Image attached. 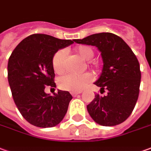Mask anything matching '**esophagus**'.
<instances>
[{"label": "esophagus", "mask_w": 151, "mask_h": 151, "mask_svg": "<svg viewBox=\"0 0 151 151\" xmlns=\"http://www.w3.org/2000/svg\"><path fill=\"white\" fill-rule=\"evenodd\" d=\"M80 93L81 92H71V95H72L73 97H75V96H78Z\"/></svg>", "instance_id": "esophagus-1"}]
</instances>
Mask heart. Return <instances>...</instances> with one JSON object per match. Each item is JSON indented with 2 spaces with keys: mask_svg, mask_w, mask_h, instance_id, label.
Returning <instances> with one entry per match:
<instances>
[{
  "mask_svg": "<svg viewBox=\"0 0 151 151\" xmlns=\"http://www.w3.org/2000/svg\"><path fill=\"white\" fill-rule=\"evenodd\" d=\"M75 51L85 60H90L93 57L94 52L91 48L88 46H81L77 47ZM65 58V51L59 50L55 52L52 58V67L55 73L61 74L64 72V62ZM92 79L90 73H86L80 75L66 74L59 79V86L62 90L69 91L73 92H79L86 87Z\"/></svg>",
  "mask_w": 151,
  "mask_h": 151,
  "instance_id": "heart-1",
  "label": "heart"
}]
</instances>
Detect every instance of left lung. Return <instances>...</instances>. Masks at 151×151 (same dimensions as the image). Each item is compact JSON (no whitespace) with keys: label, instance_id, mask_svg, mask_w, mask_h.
Returning a JSON list of instances; mask_svg holds the SVG:
<instances>
[{"label":"left lung","instance_id":"1","mask_svg":"<svg viewBox=\"0 0 151 151\" xmlns=\"http://www.w3.org/2000/svg\"><path fill=\"white\" fill-rule=\"evenodd\" d=\"M76 43L97 47L101 53L103 68L95 84L101 87V93L95 95L87 111L98 124L111 127L120 124L130 116L137 101L141 84V71L137 58L127 43L119 36L101 32Z\"/></svg>","mask_w":151,"mask_h":151}]
</instances>
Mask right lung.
Wrapping results in <instances>:
<instances>
[{
  "label": "right lung",
  "mask_w": 151,
  "mask_h": 151,
  "mask_svg": "<svg viewBox=\"0 0 151 151\" xmlns=\"http://www.w3.org/2000/svg\"><path fill=\"white\" fill-rule=\"evenodd\" d=\"M74 41L32 34L24 38L9 57L8 82L14 101L22 116L36 127H55L67 113L71 94L58 90V93L50 96L45 92V88L56 86L52 67L54 55Z\"/></svg>",
  "instance_id": "1"
}]
</instances>
